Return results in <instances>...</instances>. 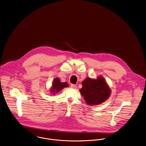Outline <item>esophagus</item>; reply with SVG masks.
I'll return each mask as SVG.
<instances>
[{"label":"esophagus","mask_w":146,"mask_h":146,"mask_svg":"<svg viewBox=\"0 0 146 146\" xmlns=\"http://www.w3.org/2000/svg\"><path fill=\"white\" fill-rule=\"evenodd\" d=\"M71 87L73 89H76L77 88V86L75 84H71Z\"/></svg>","instance_id":"esophagus-1"}]
</instances>
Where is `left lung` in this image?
I'll return each mask as SVG.
<instances>
[{
  "mask_svg": "<svg viewBox=\"0 0 146 146\" xmlns=\"http://www.w3.org/2000/svg\"><path fill=\"white\" fill-rule=\"evenodd\" d=\"M80 92L89 106L98 105L106 102L111 94V89L103 76L96 78L87 77L82 82Z\"/></svg>",
  "mask_w": 146,
  "mask_h": 146,
  "instance_id": "left-lung-1",
  "label": "left lung"
}]
</instances>
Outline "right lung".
I'll return each mask as SVG.
<instances>
[{"label": "right lung", "instance_id": "obj_1", "mask_svg": "<svg viewBox=\"0 0 146 146\" xmlns=\"http://www.w3.org/2000/svg\"><path fill=\"white\" fill-rule=\"evenodd\" d=\"M69 85L67 82H61L60 79L58 77L54 78L50 88V92L52 95H54L59 93L64 88L68 87Z\"/></svg>", "mask_w": 146, "mask_h": 146}]
</instances>
